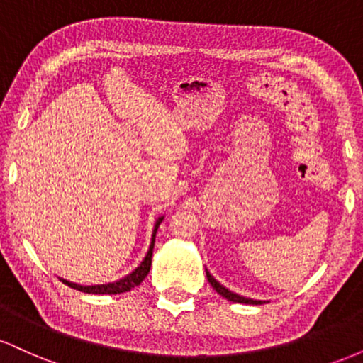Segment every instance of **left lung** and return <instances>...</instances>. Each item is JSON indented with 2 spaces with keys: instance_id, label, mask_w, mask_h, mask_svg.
Returning <instances> with one entry per match:
<instances>
[{
  "instance_id": "1",
  "label": "left lung",
  "mask_w": 363,
  "mask_h": 363,
  "mask_svg": "<svg viewBox=\"0 0 363 363\" xmlns=\"http://www.w3.org/2000/svg\"><path fill=\"white\" fill-rule=\"evenodd\" d=\"M206 278H208V281H210V285L213 286V289L218 291L220 295H222V297H225L227 298V301H230V302H239V303H254V306H259V303H262L261 301H252V298H245V297H242V295H237V294H234V291H230L228 289H225L223 285H220L218 281L215 280L213 277H211L210 273L206 272Z\"/></svg>"
}]
</instances>
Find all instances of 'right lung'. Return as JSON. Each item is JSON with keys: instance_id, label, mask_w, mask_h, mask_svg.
<instances>
[{"instance_id": "right-lung-1", "label": "right lung", "mask_w": 363, "mask_h": 363, "mask_svg": "<svg viewBox=\"0 0 363 363\" xmlns=\"http://www.w3.org/2000/svg\"><path fill=\"white\" fill-rule=\"evenodd\" d=\"M162 220H164V216H160V218L157 220L155 223V228H153V235H152V244H150V249L147 252V256H145V259L141 261V264L138 268L135 269L133 273H129L128 277L121 278V280L114 281V283H107V285H91V286H82V285H77V283H72L68 280H62L61 281L65 283V285L72 286L74 290H80V291H85V294H95V295H114V294H124V291H129L131 289H135V286H138L141 281L147 278V274L150 272V266H152V254H153V245H155V235H157V228L158 225L162 223Z\"/></svg>"}]
</instances>
